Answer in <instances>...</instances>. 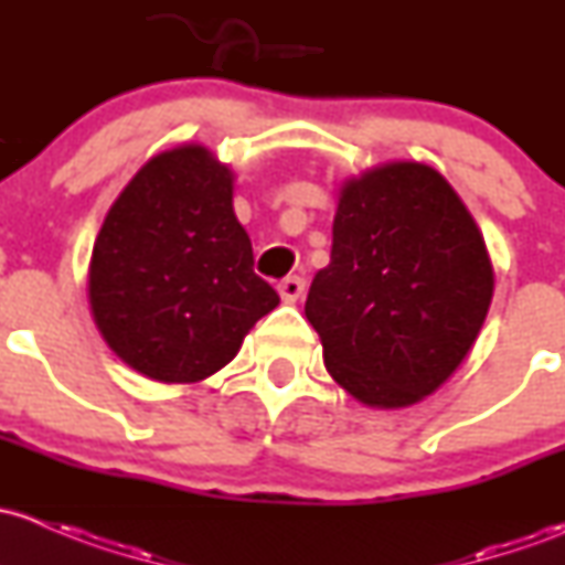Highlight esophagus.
Instances as JSON below:
<instances>
[{"mask_svg":"<svg viewBox=\"0 0 565 565\" xmlns=\"http://www.w3.org/2000/svg\"><path fill=\"white\" fill-rule=\"evenodd\" d=\"M277 290H280V299L285 305H294V301H299V296L305 294V280L301 277H285V280L277 285Z\"/></svg>","mask_w":565,"mask_h":565,"instance_id":"esophagus-1","label":"esophagus"}]
</instances>
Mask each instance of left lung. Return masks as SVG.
<instances>
[{
	"instance_id": "8db88e82",
	"label": "left lung",
	"mask_w": 565,
	"mask_h": 565,
	"mask_svg": "<svg viewBox=\"0 0 565 565\" xmlns=\"http://www.w3.org/2000/svg\"><path fill=\"white\" fill-rule=\"evenodd\" d=\"M495 271L473 214L435 168L383 162L337 193L331 258L307 294L329 375L370 408H408L462 364Z\"/></svg>"
}]
</instances>
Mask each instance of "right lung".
Wrapping results in <instances>:
<instances>
[{
  "label": "right lung",
  "instance_id": "obj_1",
  "mask_svg": "<svg viewBox=\"0 0 565 565\" xmlns=\"http://www.w3.org/2000/svg\"><path fill=\"white\" fill-rule=\"evenodd\" d=\"M234 179L206 147L182 143L143 162L103 220L86 277L92 318L152 381H206L280 305L253 271Z\"/></svg>",
  "mask_w": 565,
  "mask_h": 565
}]
</instances>
